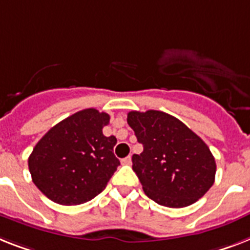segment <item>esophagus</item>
<instances>
[{
    "instance_id": "obj_1",
    "label": "esophagus",
    "mask_w": 250,
    "mask_h": 250,
    "mask_svg": "<svg viewBox=\"0 0 250 250\" xmlns=\"http://www.w3.org/2000/svg\"><path fill=\"white\" fill-rule=\"evenodd\" d=\"M132 163V158L131 155H128V157H125V159H122V164H125V166H129V164Z\"/></svg>"
}]
</instances>
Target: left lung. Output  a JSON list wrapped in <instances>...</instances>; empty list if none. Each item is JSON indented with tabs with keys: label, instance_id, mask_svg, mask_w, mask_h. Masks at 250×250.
Masks as SVG:
<instances>
[{
	"label": "left lung",
	"instance_id": "left-lung-1",
	"mask_svg": "<svg viewBox=\"0 0 250 250\" xmlns=\"http://www.w3.org/2000/svg\"><path fill=\"white\" fill-rule=\"evenodd\" d=\"M127 122L144 146L140 155L133 154L132 169L151 200L182 208L212 188L216 160L207 144L180 119L147 110L129 111Z\"/></svg>",
	"mask_w": 250,
	"mask_h": 250
}]
</instances>
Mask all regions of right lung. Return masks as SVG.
<instances>
[{"label": "right lung", "mask_w": 250, "mask_h": 250, "mask_svg": "<svg viewBox=\"0 0 250 250\" xmlns=\"http://www.w3.org/2000/svg\"><path fill=\"white\" fill-rule=\"evenodd\" d=\"M110 117L90 107L54 125L28 159L32 181L50 200L78 206L99 195L118 167L115 136H104Z\"/></svg>", "instance_id": "1"}]
</instances>
